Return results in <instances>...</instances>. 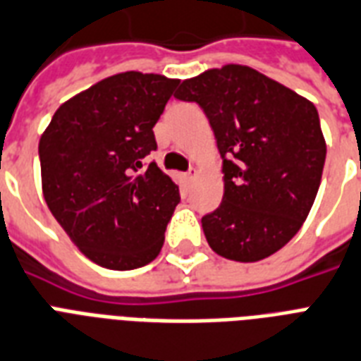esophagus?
<instances>
[{
	"label": "esophagus",
	"instance_id": "1",
	"mask_svg": "<svg viewBox=\"0 0 361 361\" xmlns=\"http://www.w3.org/2000/svg\"><path fill=\"white\" fill-rule=\"evenodd\" d=\"M195 177V169H190V171L183 173V178H184V183H190L192 178Z\"/></svg>",
	"mask_w": 361,
	"mask_h": 361
}]
</instances>
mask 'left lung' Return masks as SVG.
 I'll return each mask as SVG.
<instances>
[{
	"mask_svg": "<svg viewBox=\"0 0 361 361\" xmlns=\"http://www.w3.org/2000/svg\"><path fill=\"white\" fill-rule=\"evenodd\" d=\"M175 97L203 109L222 156V203L201 219L207 243L235 262L281 250L305 222L322 178L317 107L235 63L183 80Z\"/></svg>",
	"mask_w": 361,
	"mask_h": 361,
	"instance_id": "left-lung-1",
	"label": "left lung"
}]
</instances>
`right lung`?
I'll return each mask as SVG.
<instances>
[{"label": "right lung", "mask_w": 361, "mask_h": 361, "mask_svg": "<svg viewBox=\"0 0 361 361\" xmlns=\"http://www.w3.org/2000/svg\"><path fill=\"white\" fill-rule=\"evenodd\" d=\"M177 86L164 75H113L63 103L41 135L44 201L102 267L137 269L164 247L180 195L145 158L158 149L152 128Z\"/></svg>", "instance_id": "1"}]
</instances>
